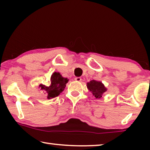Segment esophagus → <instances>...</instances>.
Wrapping results in <instances>:
<instances>
[{"label":"esophagus","mask_w":150,"mask_h":150,"mask_svg":"<svg viewBox=\"0 0 150 150\" xmlns=\"http://www.w3.org/2000/svg\"><path fill=\"white\" fill-rule=\"evenodd\" d=\"M75 80L76 81H77V82H80V81L82 80L81 79V77H75Z\"/></svg>","instance_id":"esophagus-1"}]
</instances>
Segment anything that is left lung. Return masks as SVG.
<instances>
[{
    "label": "left lung",
    "mask_w": 150,
    "mask_h": 150,
    "mask_svg": "<svg viewBox=\"0 0 150 150\" xmlns=\"http://www.w3.org/2000/svg\"><path fill=\"white\" fill-rule=\"evenodd\" d=\"M87 87L96 98H100L103 94L107 91L105 85L100 81L95 80H92L89 83H87Z\"/></svg>",
    "instance_id": "left-lung-1"
}]
</instances>
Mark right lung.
Here are the masks:
<instances>
[{
	"label": "right lung",
	"mask_w": 150,
	"mask_h": 150,
	"mask_svg": "<svg viewBox=\"0 0 150 150\" xmlns=\"http://www.w3.org/2000/svg\"><path fill=\"white\" fill-rule=\"evenodd\" d=\"M68 81L69 79L63 77L59 73L54 72L51 77V83L49 86L41 84L39 87H40V90L44 91L45 92V94L47 93V98L50 99L60 95V93L64 90Z\"/></svg>",
	"instance_id": "right-lung-1"
}]
</instances>
